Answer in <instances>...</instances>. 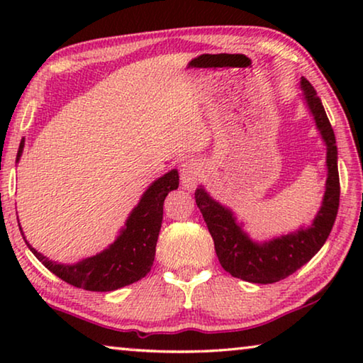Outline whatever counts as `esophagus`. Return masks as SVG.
Masks as SVG:
<instances>
[{
    "label": "esophagus",
    "mask_w": 363,
    "mask_h": 363,
    "mask_svg": "<svg viewBox=\"0 0 363 363\" xmlns=\"http://www.w3.org/2000/svg\"><path fill=\"white\" fill-rule=\"evenodd\" d=\"M201 176V167L196 160H187L181 167V184L184 189L192 190Z\"/></svg>",
    "instance_id": "1"
}]
</instances>
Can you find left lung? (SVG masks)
<instances>
[{
	"label": "left lung",
	"instance_id": "8db88e82",
	"mask_svg": "<svg viewBox=\"0 0 363 363\" xmlns=\"http://www.w3.org/2000/svg\"><path fill=\"white\" fill-rule=\"evenodd\" d=\"M301 89L307 108L314 116L315 125L327 145L328 176L325 184V195L320 210L309 227H301L296 232L275 237L267 242H255L242 229V224L237 223V218L229 208L213 200L203 187L195 190L196 206L203 214L208 230L211 233L220 266L233 277L251 284H275L309 262L327 242L340 206V174H337V149L333 128L330 125L314 86L304 77L301 78Z\"/></svg>",
	"mask_w": 363,
	"mask_h": 363
}]
</instances>
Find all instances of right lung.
<instances>
[{"mask_svg":"<svg viewBox=\"0 0 363 363\" xmlns=\"http://www.w3.org/2000/svg\"><path fill=\"white\" fill-rule=\"evenodd\" d=\"M21 140L17 162L22 155ZM179 187V174L176 169L160 177L145 190L138 206L131 211L125 227L116 240L99 255L86 257L77 264H57L38 253L26 237L30 251L45 264L54 275L67 284L88 291H113L144 279L150 272L155 259V247L163 220V201L167 195ZM23 235V232H22Z\"/></svg>","mask_w":363,"mask_h":363,"instance_id":"obj_1","label":"right lung"}]
</instances>
